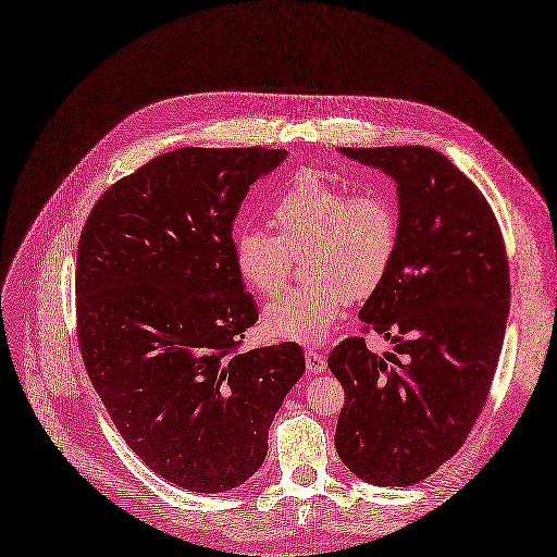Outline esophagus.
<instances>
[{
  "label": "esophagus",
  "instance_id": "1",
  "mask_svg": "<svg viewBox=\"0 0 557 557\" xmlns=\"http://www.w3.org/2000/svg\"><path fill=\"white\" fill-rule=\"evenodd\" d=\"M305 361H307V371H309L311 375H317V373L325 371V357H323L319 350L307 348V350H305Z\"/></svg>",
  "mask_w": 557,
  "mask_h": 557
}]
</instances>
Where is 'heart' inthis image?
I'll list each match as a JSON object with an SVG mask.
<instances>
[{
    "label": "heart",
    "instance_id": "1",
    "mask_svg": "<svg viewBox=\"0 0 557 557\" xmlns=\"http://www.w3.org/2000/svg\"><path fill=\"white\" fill-rule=\"evenodd\" d=\"M277 234L244 230L234 238L236 273L250 292L271 298L305 257V286L263 309L265 334L321 344L344 319L350 300L375 294L389 275L400 240L394 200L382 190H350L302 173L271 209Z\"/></svg>",
    "mask_w": 557,
    "mask_h": 557
}]
</instances>
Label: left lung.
<instances>
[{
    "mask_svg": "<svg viewBox=\"0 0 557 557\" xmlns=\"http://www.w3.org/2000/svg\"><path fill=\"white\" fill-rule=\"evenodd\" d=\"M342 152L398 184V252L359 309L364 332L392 338L398 355L377 357L364 336L330 352L346 394L334 446L357 478L409 487L462 448L487 403L510 269L490 202L442 152L421 145Z\"/></svg>",
    "mask_w": 557,
    "mask_h": 557,
    "instance_id": "8db88e82",
    "label": "left lung"
}]
</instances>
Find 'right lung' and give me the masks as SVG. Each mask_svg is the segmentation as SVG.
<instances>
[{"label":"right lung","mask_w":557,"mask_h":557,"mask_svg":"<svg viewBox=\"0 0 557 557\" xmlns=\"http://www.w3.org/2000/svg\"><path fill=\"white\" fill-rule=\"evenodd\" d=\"M286 150L182 148L109 186L77 250V342L129 448L177 487L234 490L305 373L294 342L240 350L259 319L232 223Z\"/></svg>","instance_id":"add662e5"}]
</instances>
